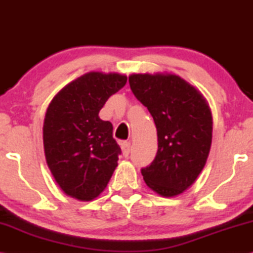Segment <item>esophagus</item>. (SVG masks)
I'll use <instances>...</instances> for the list:
<instances>
[{
  "mask_svg": "<svg viewBox=\"0 0 253 253\" xmlns=\"http://www.w3.org/2000/svg\"><path fill=\"white\" fill-rule=\"evenodd\" d=\"M122 151H123V155L125 157L129 156L130 153V143L129 142H123L122 143Z\"/></svg>",
  "mask_w": 253,
  "mask_h": 253,
  "instance_id": "esophagus-1",
  "label": "esophagus"
}]
</instances>
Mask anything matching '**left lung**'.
<instances>
[{
  "label": "left lung",
  "instance_id": "left-lung-1",
  "mask_svg": "<svg viewBox=\"0 0 253 253\" xmlns=\"http://www.w3.org/2000/svg\"><path fill=\"white\" fill-rule=\"evenodd\" d=\"M132 93L147 107L157 129L158 149L142 169L145 183L170 198L195 182L212 143V115L205 98L181 77L170 74L129 76Z\"/></svg>",
  "mask_w": 253,
  "mask_h": 253
}]
</instances>
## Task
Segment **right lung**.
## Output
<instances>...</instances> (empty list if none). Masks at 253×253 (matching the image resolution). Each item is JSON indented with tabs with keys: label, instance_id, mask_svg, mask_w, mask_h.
Listing matches in <instances>:
<instances>
[{
	"label": "right lung",
	"instance_id": "1",
	"mask_svg": "<svg viewBox=\"0 0 253 253\" xmlns=\"http://www.w3.org/2000/svg\"><path fill=\"white\" fill-rule=\"evenodd\" d=\"M126 83L124 75L88 72L63 87L46 109V164L58 185L71 198L96 199L117 168L122 151L113 137V125L98 114Z\"/></svg>",
	"mask_w": 253,
	"mask_h": 253
}]
</instances>
